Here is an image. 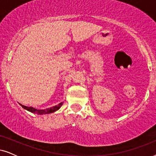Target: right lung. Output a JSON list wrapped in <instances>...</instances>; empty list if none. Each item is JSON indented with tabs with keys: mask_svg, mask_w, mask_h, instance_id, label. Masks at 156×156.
I'll return each instance as SVG.
<instances>
[{
	"mask_svg": "<svg viewBox=\"0 0 156 156\" xmlns=\"http://www.w3.org/2000/svg\"><path fill=\"white\" fill-rule=\"evenodd\" d=\"M63 102H61V103H59L58 105L57 106H52V107L51 108H46V109H42V110H39V109H36V108H33V107H31V106H24V105H22V104H20V106H22L23 108H25V109H26L27 111H28V112H30L32 113H34V114H40V115H42V114H50V113H53L55 112H56L59 109V108L61 107L62 105Z\"/></svg>",
	"mask_w": 156,
	"mask_h": 156,
	"instance_id": "obj_1",
	"label": "right lung"
}]
</instances>
